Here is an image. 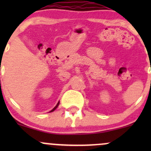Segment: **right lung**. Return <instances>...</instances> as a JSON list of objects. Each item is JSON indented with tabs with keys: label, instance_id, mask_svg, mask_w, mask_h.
<instances>
[{
	"label": "right lung",
	"instance_id": "add662e5",
	"mask_svg": "<svg viewBox=\"0 0 151 151\" xmlns=\"http://www.w3.org/2000/svg\"><path fill=\"white\" fill-rule=\"evenodd\" d=\"M59 104H60V102H58V104H57V105H56V106H55V108H54V109H52V110H51V111H50V112H52V111H55V109H56L57 108H58V106H59Z\"/></svg>",
	"mask_w": 151,
	"mask_h": 151
}]
</instances>
